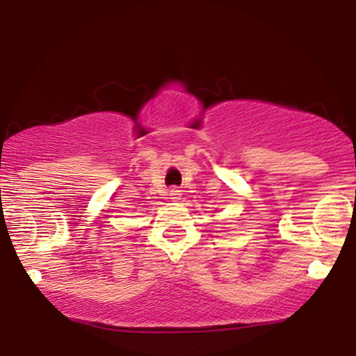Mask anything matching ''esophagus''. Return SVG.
<instances>
[{"instance_id": "obj_1", "label": "esophagus", "mask_w": 356, "mask_h": 356, "mask_svg": "<svg viewBox=\"0 0 356 356\" xmlns=\"http://www.w3.org/2000/svg\"><path fill=\"white\" fill-rule=\"evenodd\" d=\"M169 199L170 201H179V199H181V191H177V189H172V191H169Z\"/></svg>"}]
</instances>
